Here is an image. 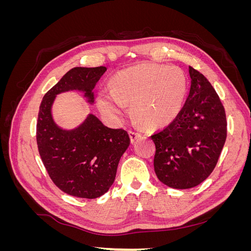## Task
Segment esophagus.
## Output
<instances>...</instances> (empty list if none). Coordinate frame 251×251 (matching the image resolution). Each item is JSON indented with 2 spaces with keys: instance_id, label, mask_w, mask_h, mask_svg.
I'll return each mask as SVG.
<instances>
[{
  "instance_id": "1",
  "label": "esophagus",
  "mask_w": 251,
  "mask_h": 251,
  "mask_svg": "<svg viewBox=\"0 0 251 251\" xmlns=\"http://www.w3.org/2000/svg\"><path fill=\"white\" fill-rule=\"evenodd\" d=\"M128 133H130V137H131V141L132 142H134L136 139H138L139 137H141V135L139 133H137V132L130 131Z\"/></svg>"
}]
</instances>
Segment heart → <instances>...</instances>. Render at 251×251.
<instances>
[{
    "label": "heart",
    "instance_id": "heart-1",
    "mask_svg": "<svg viewBox=\"0 0 251 251\" xmlns=\"http://www.w3.org/2000/svg\"><path fill=\"white\" fill-rule=\"evenodd\" d=\"M187 91L184 72L176 66L143 63L119 72L111 91L98 97V107L112 118L124 115L127 103L140 124L164 126L178 116Z\"/></svg>",
    "mask_w": 251,
    "mask_h": 251
}]
</instances>
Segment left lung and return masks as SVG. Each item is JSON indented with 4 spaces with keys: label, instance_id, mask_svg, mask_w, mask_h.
I'll return each instance as SVG.
<instances>
[{
    "label": "left lung",
    "instance_id": "left-lung-1",
    "mask_svg": "<svg viewBox=\"0 0 251 251\" xmlns=\"http://www.w3.org/2000/svg\"><path fill=\"white\" fill-rule=\"evenodd\" d=\"M191 90L178 116L151 136L158 179L173 188L199 185L216 168L227 137L223 104L208 79L188 67Z\"/></svg>",
    "mask_w": 251,
    "mask_h": 251
}]
</instances>
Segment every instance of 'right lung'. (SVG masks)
I'll list each match as a JSON object with an SVG mask.
<instances>
[{
  "instance_id": "right-lung-1",
  "label": "right lung",
  "mask_w": 251,
  "mask_h": 251,
  "mask_svg": "<svg viewBox=\"0 0 251 251\" xmlns=\"http://www.w3.org/2000/svg\"><path fill=\"white\" fill-rule=\"evenodd\" d=\"M105 71L102 66L73 68L45 94L40 105L36 143L43 164L53 183L78 198L94 199L109 191L130 137L124 128L105 126L92 114L79 127L64 131L53 123L51 105L56 94L75 89L86 92L88 101L93 102L92 90Z\"/></svg>"
}]
</instances>
